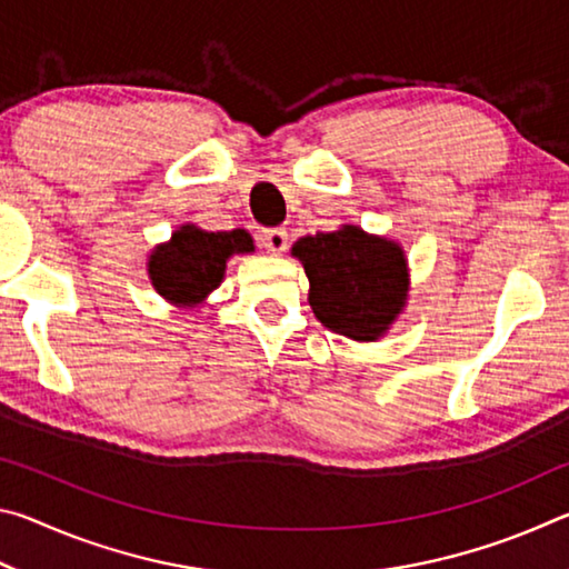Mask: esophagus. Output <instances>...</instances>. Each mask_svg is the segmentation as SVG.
Segmentation results:
<instances>
[{
    "label": "esophagus",
    "instance_id": "1",
    "mask_svg": "<svg viewBox=\"0 0 569 569\" xmlns=\"http://www.w3.org/2000/svg\"><path fill=\"white\" fill-rule=\"evenodd\" d=\"M258 240H261V246L268 250V253H283V250L288 248V233L283 228H268V230H261V236H258Z\"/></svg>",
    "mask_w": 569,
    "mask_h": 569
}]
</instances>
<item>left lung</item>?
Instances as JSON below:
<instances>
[{"label":"left lung","mask_w":569,"mask_h":569,"mask_svg":"<svg viewBox=\"0 0 569 569\" xmlns=\"http://www.w3.org/2000/svg\"><path fill=\"white\" fill-rule=\"evenodd\" d=\"M291 253L311 283L308 303L316 319L353 341H377L407 303V256L389 238L343 226L296 240Z\"/></svg>","instance_id":"8db88e82"}]
</instances>
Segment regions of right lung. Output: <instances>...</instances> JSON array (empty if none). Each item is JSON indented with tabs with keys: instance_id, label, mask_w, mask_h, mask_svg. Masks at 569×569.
<instances>
[{
	"instance_id": "right-lung-1",
	"label": "right lung",
	"mask_w": 569,
	"mask_h": 569,
	"mask_svg": "<svg viewBox=\"0 0 569 569\" xmlns=\"http://www.w3.org/2000/svg\"><path fill=\"white\" fill-rule=\"evenodd\" d=\"M250 250H256L253 238L243 228L210 233L188 223L152 250L148 273L156 291L172 306H200L223 283L228 258Z\"/></svg>"
}]
</instances>
